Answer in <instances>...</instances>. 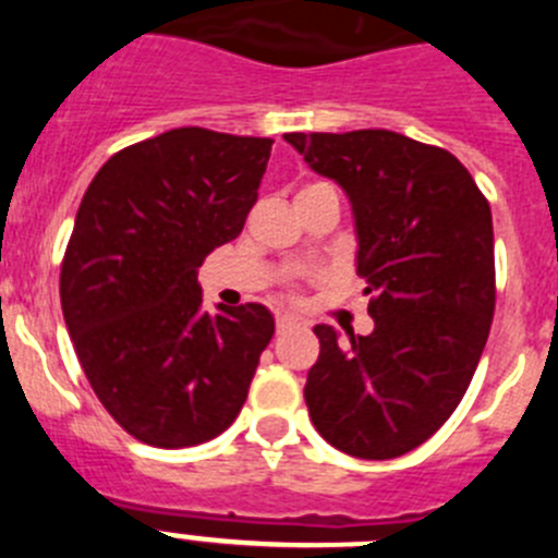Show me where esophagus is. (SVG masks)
I'll list each match as a JSON object with an SVG mask.
<instances>
[{
  "label": "esophagus",
  "mask_w": 558,
  "mask_h": 558,
  "mask_svg": "<svg viewBox=\"0 0 558 558\" xmlns=\"http://www.w3.org/2000/svg\"><path fill=\"white\" fill-rule=\"evenodd\" d=\"M295 327V322L293 318H288V315H279V318H276V332H284V329H293Z\"/></svg>",
  "instance_id": "obj_1"
}]
</instances>
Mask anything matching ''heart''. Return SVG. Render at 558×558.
Masks as SVG:
<instances>
[{"instance_id":"heart-1","label":"heart","mask_w":558,"mask_h":558,"mask_svg":"<svg viewBox=\"0 0 558 558\" xmlns=\"http://www.w3.org/2000/svg\"><path fill=\"white\" fill-rule=\"evenodd\" d=\"M310 186H318V184H310ZM310 186H304V190H310Z\"/></svg>"}]
</instances>
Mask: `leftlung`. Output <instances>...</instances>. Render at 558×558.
Wrapping results in <instances>:
<instances>
[{
    "label": "left lung",
    "instance_id": "8db88e82",
    "mask_svg": "<svg viewBox=\"0 0 558 558\" xmlns=\"http://www.w3.org/2000/svg\"><path fill=\"white\" fill-rule=\"evenodd\" d=\"M352 201L357 274L372 335L340 343L318 324L322 354L304 399L315 430L368 461L425 445L463 399L495 315L489 201L436 145L393 131L284 133Z\"/></svg>",
    "mask_w": 558,
    "mask_h": 558
}]
</instances>
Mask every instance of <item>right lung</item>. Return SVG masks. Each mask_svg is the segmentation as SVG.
Segmentation results:
<instances>
[{
    "label": "right lung",
    "mask_w": 558,
    "mask_h": 558,
    "mask_svg": "<svg viewBox=\"0 0 558 558\" xmlns=\"http://www.w3.org/2000/svg\"><path fill=\"white\" fill-rule=\"evenodd\" d=\"M274 140L175 128L113 153L77 209L61 307L113 422L150 447L231 425L274 338L263 304L206 313L198 268L243 231Z\"/></svg>",
    "instance_id": "right-lung-1"
}]
</instances>
